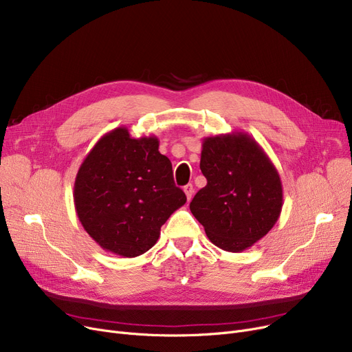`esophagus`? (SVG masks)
Returning <instances> with one entry per match:
<instances>
[{"label":"esophagus","instance_id":"1","mask_svg":"<svg viewBox=\"0 0 352 352\" xmlns=\"http://www.w3.org/2000/svg\"><path fill=\"white\" fill-rule=\"evenodd\" d=\"M184 192H186L188 201H191V198H192V195H194V187H192V184H187V186L184 187Z\"/></svg>","mask_w":352,"mask_h":352}]
</instances>
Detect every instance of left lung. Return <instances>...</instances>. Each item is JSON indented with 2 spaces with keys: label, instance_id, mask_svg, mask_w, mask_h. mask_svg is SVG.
Here are the masks:
<instances>
[{
  "label": "left lung",
  "instance_id": "obj_1",
  "mask_svg": "<svg viewBox=\"0 0 352 352\" xmlns=\"http://www.w3.org/2000/svg\"><path fill=\"white\" fill-rule=\"evenodd\" d=\"M199 168L207 186L190 210L214 245L241 252L268 234L283 210V184L260 144L238 131L207 137Z\"/></svg>",
  "mask_w": 352,
  "mask_h": 352
}]
</instances>
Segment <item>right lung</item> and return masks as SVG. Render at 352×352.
<instances>
[{
    "instance_id": "1",
    "label": "right lung",
    "mask_w": 352,
    "mask_h": 352,
    "mask_svg": "<svg viewBox=\"0 0 352 352\" xmlns=\"http://www.w3.org/2000/svg\"><path fill=\"white\" fill-rule=\"evenodd\" d=\"M155 135L133 138L118 126L84 158L74 204L84 230L105 251L133 258L146 252L187 197L175 187L171 161Z\"/></svg>"
}]
</instances>
